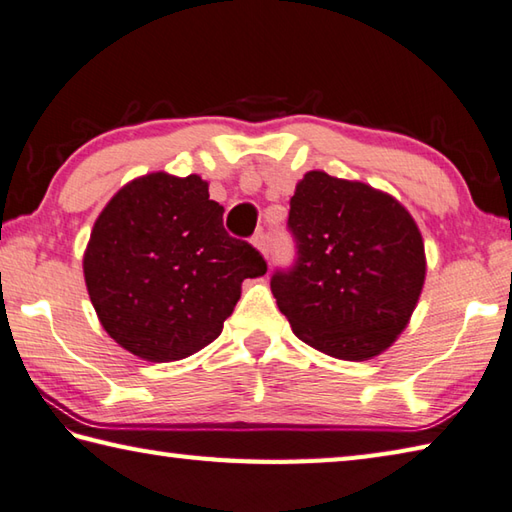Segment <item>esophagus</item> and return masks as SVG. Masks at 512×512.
<instances>
[{"label": "esophagus", "mask_w": 512, "mask_h": 512, "mask_svg": "<svg viewBox=\"0 0 512 512\" xmlns=\"http://www.w3.org/2000/svg\"><path fill=\"white\" fill-rule=\"evenodd\" d=\"M253 246H255L264 257H268V239H266L264 230H257L255 237H253Z\"/></svg>", "instance_id": "esophagus-1"}]
</instances>
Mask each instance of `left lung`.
<instances>
[{"mask_svg":"<svg viewBox=\"0 0 512 512\" xmlns=\"http://www.w3.org/2000/svg\"><path fill=\"white\" fill-rule=\"evenodd\" d=\"M297 264L270 290L293 333L346 362L382 355L408 326L426 279L424 239L393 195L308 170L290 197Z\"/></svg>","mask_w":512,"mask_h":512,"instance_id":"8db88e82","label":"left lung"}]
</instances>
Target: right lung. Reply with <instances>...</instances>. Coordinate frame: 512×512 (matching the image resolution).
<instances>
[{"label": "right lung", "mask_w": 512, "mask_h": 512, "mask_svg": "<svg viewBox=\"0 0 512 512\" xmlns=\"http://www.w3.org/2000/svg\"><path fill=\"white\" fill-rule=\"evenodd\" d=\"M199 175L135 177L110 197L84 250L99 324L146 362H177L222 335L257 250L224 230V206Z\"/></svg>", "instance_id": "add662e5"}]
</instances>
